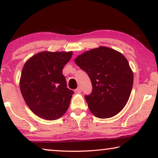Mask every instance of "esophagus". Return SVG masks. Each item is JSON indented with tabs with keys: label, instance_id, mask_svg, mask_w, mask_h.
<instances>
[{
	"label": "esophagus",
	"instance_id": "34e87169",
	"mask_svg": "<svg viewBox=\"0 0 158 158\" xmlns=\"http://www.w3.org/2000/svg\"><path fill=\"white\" fill-rule=\"evenodd\" d=\"M76 91L77 92V93H81V87H78L77 88V89H76Z\"/></svg>",
	"mask_w": 158,
	"mask_h": 158
}]
</instances>
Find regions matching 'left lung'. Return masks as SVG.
<instances>
[{"label": "left lung", "mask_w": 158, "mask_h": 158, "mask_svg": "<svg viewBox=\"0 0 158 158\" xmlns=\"http://www.w3.org/2000/svg\"><path fill=\"white\" fill-rule=\"evenodd\" d=\"M74 61L91 81L92 92L85 99L92 114L100 118L118 114L129 100L133 85V73L124 56L100 47L84 53Z\"/></svg>", "instance_id": "8db88e82"}]
</instances>
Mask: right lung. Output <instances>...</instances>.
Masks as SVG:
<instances>
[{
  "mask_svg": "<svg viewBox=\"0 0 158 158\" xmlns=\"http://www.w3.org/2000/svg\"><path fill=\"white\" fill-rule=\"evenodd\" d=\"M72 56L71 52H41L25 63L20 79L21 93L37 116L53 121L68 110L74 91L67 88L63 69Z\"/></svg>",
  "mask_w": 158,
  "mask_h": 158,
  "instance_id": "add662e5",
  "label": "right lung"
}]
</instances>
